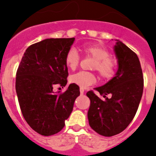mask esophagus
<instances>
[{"instance_id":"1","label":"esophagus","mask_w":156,"mask_h":156,"mask_svg":"<svg viewBox=\"0 0 156 156\" xmlns=\"http://www.w3.org/2000/svg\"><path fill=\"white\" fill-rule=\"evenodd\" d=\"M80 94L83 95L84 94V90H83V88H80Z\"/></svg>"}]
</instances>
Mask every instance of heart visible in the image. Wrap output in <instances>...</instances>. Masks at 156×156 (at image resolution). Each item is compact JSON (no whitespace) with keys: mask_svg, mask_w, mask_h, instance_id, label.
I'll use <instances>...</instances> for the list:
<instances>
[{"mask_svg":"<svg viewBox=\"0 0 156 156\" xmlns=\"http://www.w3.org/2000/svg\"><path fill=\"white\" fill-rule=\"evenodd\" d=\"M83 51L87 57L94 59L91 69L97 70L102 79L109 80L114 76L116 70V62L109 57L110 54L107 49L99 45H85L83 47ZM65 62L69 68L74 70L79 66L80 57L75 49L71 48L66 53ZM70 81L81 88H86L94 84L97 77L93 73L81 71L73 74L70 76Z\"/></svg>","mask_w":156,"mask_h":156,"instance_id":"b5f03b06","label":"heart"}]
</instances>
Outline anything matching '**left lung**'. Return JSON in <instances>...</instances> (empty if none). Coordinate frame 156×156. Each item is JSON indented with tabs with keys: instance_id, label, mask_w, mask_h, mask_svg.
I'll return each mask as SVG.
<instances>
[{
	"instance_id": "left-lung-1",
	"label": "left lung",
	"mask_w": 156,
	"mask_h": 156,
	"mask_svg": "<svg viewBox=\"0 0 156 156\" xmlns=\"http://www.w3.org/2000/svg\"><path fill=\"white\" fill-rule=\"evenodd\" d=\"M114 51L119 68L107 83L87 93L90 101L87 117L90 127L100 135L112 137L123 131L133 120L142 97L144 79L140 61L131 49L117 41ZM111 97L108 99L106 95Z\"/></svg>"
}]
</instances>
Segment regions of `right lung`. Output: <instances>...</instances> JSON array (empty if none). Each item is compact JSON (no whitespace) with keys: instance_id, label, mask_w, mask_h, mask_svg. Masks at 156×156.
I'll list each match as a JSON object with an SVG mask.
<instances>
[{"instance_id":"obj_1","label":"right lung","mask_w":156,"mask_h":156,"mask_svg":"<svg viewBox=\"0 0 156 156\" xmlns=\"http://www.w3.org/2000/svg\"><path fill=\"white\" fill-rule=\"evenodd\" d=\"M75 40L50 38L30 45L16 73V90L22 114L32 129L43 136L61 131L80 95V87L71 83L65 92L53 87L67 83L66 55Z\"/></svg>"}]
</instances>
